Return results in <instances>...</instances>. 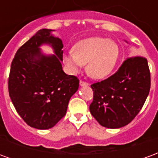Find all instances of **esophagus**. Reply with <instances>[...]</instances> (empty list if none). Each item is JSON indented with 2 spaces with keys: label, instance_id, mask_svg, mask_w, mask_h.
Masks as SVG:
<instances>
[{
  "label": "esophagus",
  "instance_id": "34e87169",
  "mask_svg": "<svg viewBox=\"0 0 158 158\" xmlns=\"http://www.w3.org/2000/svg\"><path fill=\"white\" fill-rule=\"evenodd\" d=\"M79 85L80 86H88L89 85V84H88V83L85 82V81L80 80V82H79Z\"/></svg>",
  "mask_w": 158,
  "mask_h": 158
}]
</instances>
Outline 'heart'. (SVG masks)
I'll return each mask as SVG.
<instances>
[{"instance_id":"1","label":"heart","mask_w":158,"mask_h":158,"mask_svg":"<svg viewBox=\"0 0 158 158\" xmlns=\"http://www.w3.org/2000/svg\"><path fill=\"white\" fill-rule=\"evenodd\" d=\"M119 56L116 42L102 37H91L76 43L73 52L63 56L66 65L73 73L79 72L87 64L86 71L93 79H100L112 73Z\"/></svg>"}]
</instances>
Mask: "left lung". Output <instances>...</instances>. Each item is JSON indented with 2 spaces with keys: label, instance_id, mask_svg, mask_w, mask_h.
<instances>
[{
  "label": "left lung",
  "instance_id": "obj_1",
  "mask_svg": "<svg viewBox=\"0 0 158 158\" xmlns=\"http://www.w3.org/2000/svg\"><path fill=\"white\" fill-rule=\"evenodd\" d=\"M150 87L147 60L142 56L129 57L113 75L91 85L94 96L89 112L103 127H123L142 108Z\"/></svg>",
  "mask_w": 158,
  "mask_h": 158
}]
</instances>
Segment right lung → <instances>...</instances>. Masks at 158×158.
I'll use <instances>...</instances> for the list:
<instances>
[{
	"instance_id": "right-lung-1",
	"label": "right lung",
	"mask_w": 158,
	"mask_h": 158,
	"mask_svg": "<svg viewBox=\"0 0 158 158\" xmlns=\"http://www.w3.org/2000/svg\"><path fill=\"white\" fill-rule=\"evenodd\" d=\"M42 29L18 50L8 79L9 96L24 122L38 129H48L65 116L71 96L79 89V79L62 70V40ZM48 44L54 54L40 46Z\"/></svg>"
}]
</instances>
